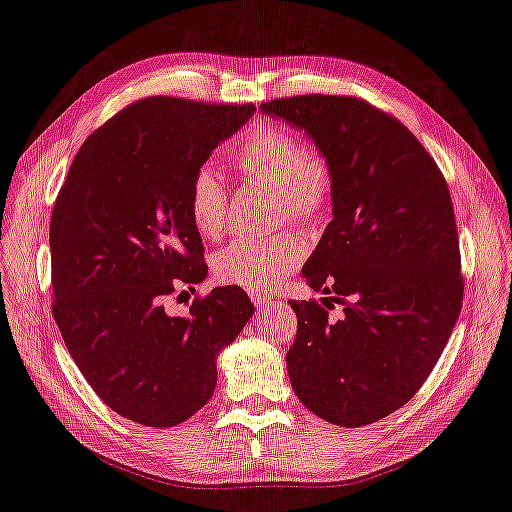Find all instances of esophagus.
<instances>
[{"label":"esophagus","instance_id":"34e87169","mask_svg":"<svg viewBox=\"0 0 512 512\" xmlns=\"http://www.w3.org/2000/svg\"><path fill=\"white\" fill-rule=\"evenodd\" d=\"M251 299H253V303H255V305H259V307H270V305H274V299H272V297H263V295H251Z\"/></svg>","mask_w":512,"mask_h":512}]
</instances>
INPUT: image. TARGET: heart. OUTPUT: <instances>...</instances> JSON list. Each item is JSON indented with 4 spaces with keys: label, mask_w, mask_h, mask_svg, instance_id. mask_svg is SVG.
<instances>
[{
    "label": "heart",
    "mask_w": 512,
    "mask_h": 512,
    "mask_svg": "<svg viewBox=\"0 0 512 512\" xmlns=\"http://www.w3.org/2000/svg\"><path fill=\"white\" fill-rule=\"evenodd\" d=\"M232 167L244 180L278 192L282 211L299 224H311L328 207L332 196V169L316 148H303L291 131L265 129L232 148ZM188 213L194 230L217 240L226 230V186L211 165L198 167L188 186ZM305 257L303 242L295 236L234 242L215 261L219 282L263 295L278 286Z\"/></svg>",
    "instance_id": "b5f03b06"
}]
</instances>
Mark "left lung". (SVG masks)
Segmentation results:
<instances>
[{
    "instance_id": "1",
    "label": "left lung",
    "mask_w": 512,
    "mask_h": 512,
    "mask_svg": "<svg viewBox=\"0 0 512 512\" xmlns=\"http://www.w3.org/2000/svg\"><path fill=\"white\" fill-rule=\"evenodd\" d=\"M261 113L301 129L332 169V221L301 274L343 303V316L332 322L316 301H291V385L332 425H370L410 402L460 314L448 184L412 131L364 100L311 94L265 102Z\"/></svg>"
}]
</instances>
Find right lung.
<instances>
[{"label": "right lung", "mask_w": 512, "mask_h": 512, "mask_svg": "<svg viewBox=\"0 0 512 512\" xmlns=\"http://www.w3.org/2000/svg\"><path fill=\"white\" fill-rule=\"evenodd\" d=\"M253 104L154 96L83 142L50 224L54 318L85 381L117 414L175 427L215 391L217 355L255 314L240 286H217L186 316L165 297L207 278L188 186ZM178 282L173 285L172 280Z\"/></svg>", "instance_id": "obj_1"}]
</instances>
